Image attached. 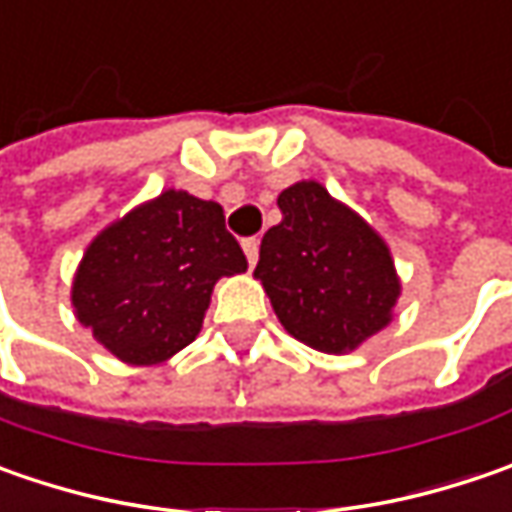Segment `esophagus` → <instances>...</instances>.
Wrapping results in <instances>:
<instances>
[{
  "label": "esophagus",
  "mask_w": 512,
  "mask_h": 512,
  "mask_svg": "<svg viewBox=\"0 0 512 512\" xmlns=\"http://www.w3.org/2000/svg\"><path fill=\"white\" fill-rule=\"evenodd\" d=\"M242 250H245L247 265L253 267V265H256V262H259V239H256V236H250V239H245V242H242Z\"/></svg>",
  "instance_id": "esophagus-1"
}]
</instances>
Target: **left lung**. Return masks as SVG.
<instances>
[{"instance_id": "8db88e82", "label": "left lung", "mask_w": 512, "mask_h": 512, "mask_svg": "<svg viewBox=\"0 0 512 512\" xmlns=\"http://www.w3.org/2000/svg\"><path fill=\"white\" fill-rule=\"evenodd\" d=\"M279 210L253 276L293 339L322 353L356 350L393 319L402 293L390 247L319 182L282 190Z\"/></svg>"}]
</instances>
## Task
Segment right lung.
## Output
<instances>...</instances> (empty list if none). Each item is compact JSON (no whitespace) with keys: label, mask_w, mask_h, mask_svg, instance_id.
I'll return each mask as SVG.
<instances>
[{"label":"right lung","mask_w":512,"mask_h":512,"mask_svg":"<svg viewBox=\"0 0 512 512\" xmlns=\"http://www.w3.org/2000/svg\"><path fill=\"white\" fill-rule=\"evenodd\" d=\"M245 270L222 205L165 190L90 242L70 302L116 359L159 364L199 336L213 285Z\"/></svg>","instance_id":"obj_1"}]
</instances>
